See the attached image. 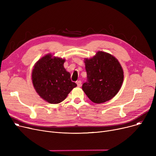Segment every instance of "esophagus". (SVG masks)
Wrapping results in <instances>:
<instances>
[{
    "label": "esophagus",
    "mask_w": 156,
    "mask_h": 156,
    "mask_svg": "<svg viewBox=\"0 0 156 156\" xmlns=\"http://www.w3.org/2000/svg\"><path fill=\"white\" fill-rule=\"evenodd\" d=\"M76 84H77V85H78V87H80L81 85V81L80 80L77 81H76Z\"/></svg>",
    "instance_id": "1"
}]
</instances>
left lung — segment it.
Wrapping results in <instances>:
<instances>
[{"label": "left lung", "mask_w": 156, "mask_h": 156, "mask_svg": "<svg viewBox=\"0 0 156 156\" xmlns=\"http://www.w3.org/2000/svg\"><path fill=\"white\" fill-rule=\"evenodd\" d=\"M88 81L82 89L94 103L101 104L110 101L122 86L124 72L118 60L112 55L103 51L84 59Z\"/></svg>", "instance_id": "obj_1"}]
</instances>
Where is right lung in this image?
Masks as SVG:
<instances>
[{
  "label": "right lung",
  "mask_w": 156,
  "mask_h": 156,
  "mask_svg": "<svg viewBox=\"0 0 156 156\" xmlns=\"http://www.w3.org/2000/svg\"><path fill=\"white\" fill-rule=\"evenodd\" d=\"M64 59L47 54L33 68V85L40 97L50 104L61 102L77 86L71 81L70 73L64 68Z\"/></svg>",
  "instance_id": "right-lung-1"
}]
</instances>
